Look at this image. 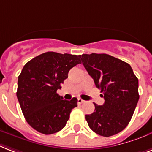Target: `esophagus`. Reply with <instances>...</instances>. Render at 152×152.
Wrapping results in <instances>:
<instances>
[{
    "label": "esophagus",
    "instance_id": "34e87169",
    "mask_svg": "<svg viewBox=\"0 0 152 152\" xmlns=\"http://www.w3.org/2000/svg\"><path fill=\"white\" fill-rule=\"evenodd\" d=\"M84 100L81 99V98H78V99H77V103H78V104H82V103H84Z\"/></svg>",
    "mask_w": 152,
    "mask_h": 152
}]
</instances>
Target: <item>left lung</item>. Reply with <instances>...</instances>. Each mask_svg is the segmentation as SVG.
I'll return each mask as SVG.
<instances>
[{
    "instance_id": "obj_1",
    "label": "left lung",
    "mask_w": 152,
    "mask_h": 152,
    "mask_svg": "<svg viewBox=\"0 0 152 152\" xmlns=\"http://www.w3.org/2000/svg\"><path fill=\"white\" fill-rule=\"evenodd\" d=\"M80 58L104 99L102 105L94 103V112L86 115L89 127L104 137L116 135L129 124L138 103V78L129 63L111 55L92 53Z\"/></svg>"
}]
</instances>
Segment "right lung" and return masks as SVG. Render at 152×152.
Returning <instances> with one entry per match:
<instances>
[{"instance_id": "right-lung-1", "label": "right lung", "mask_w": 152, "mask_h": 152, "mask_svg": "<svg viewBox=\"0 0 152 152\" xmlns=\"http://www.w3.org/2000/svg\"><path fill=\"white\" fill-rule=\"evenodd\" d=\"M80 55L43 53L26 63L18 77L16 96L29 125L50 135L65 127L77 99L63 100L57 94L72 67L81 63Z\"/></svg>"}]
</instances>
